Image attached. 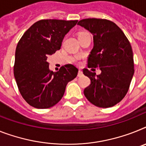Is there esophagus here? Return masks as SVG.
<instances>
[{
  "label": "esophagus",
  "instance_id": "esophagus-1",
  "mask_svg": "<svg viewBox=\"0 0 146 146\" xmlns=\"http://www.w3.org/2000/svg\"><path fill=\"white\" fill-rule=\"evenodd\" d=\"M83 76L82 71V70H79V73H78V76L81 77V76Z\"/></svg>",
  "mask_w": 146,
  "mask_h": 146
}]
</instances>
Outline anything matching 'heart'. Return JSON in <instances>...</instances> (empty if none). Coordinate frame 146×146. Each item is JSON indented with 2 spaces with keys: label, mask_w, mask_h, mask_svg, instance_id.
<instances>
[{
  "label": "heart",
  "mask_w": 146,
  "mask_h": 146,
  "mask_svg": "<svg viewBox=\"0 0 146 146\" xmlns=\"http://www.w3.org/2000/svg\"><path fill=\"white\" fill-rule=\"evenodd\" d=\"M88 33H85V32H81V33H79V34H78V37H81V36H82V35H84V34Z\"/></svg>",
  "instance_id": "b5f03b06"
}]
</instances>
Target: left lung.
Masks as SVG:
<instances>
[{
    "instance_id": "8db88e82",
    "label": "left lung",
    "mask_w": 146,
    "mask_h": 146,
    "mask_svg": "<svg viewBox=\"0 0 146 146\" xmlns=\"http://www.w3.org/2000/svg\"><path fill=\"white\" fill-rule=\"evenodd\" d=\"M78 24L94 35V48L88 58V67H100L102 73L83 69L90 79L84 94L93 105L110 108L119 103L129 89L134 73L133 51L122 29L107 19L86 18Z\"/></svg>"
}]
</instances>
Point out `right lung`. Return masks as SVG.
Instances as JSON below:
<instances>
[{
    "mask_svg": "<svg viewBox=\"0 0 146 146\" xmlns=\"http://www.w3.org/2000/svg\"><path fill=\"white\" fill-rule=\"evenodd\" d=\"M78 21L43 19L22 35L15 50L14 76L18 90L29 105L45 109L54 106L63 96L67 83L79 70L68 64L57 72L50 70L46 59L60 50L64 35Z\"/></svg>",
    "mask_w": 146,
    "mask_h": 146,
    "instance_id": "add662e5",
    "label": "right lung"
}]
</instances>
